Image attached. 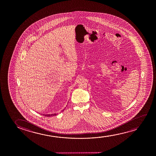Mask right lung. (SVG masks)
<instances>
[{"mask_svg":"<svg viewBox=\"0 0 156 156\" xmlns=\"http://www.w3.org/2000/svg\"><path fill=\"white\" fill-rule=\"evenodd\" d=\"M64 111V110H63L62 111ZM43 115H44L45 117H51V116H54V115H56V113H54V114H48V115H44L43 114Z\"/></svg>","mask_w":156,"mask_h":156,"instance_id":"add662e5","label":"right lung"}]
</instances>
